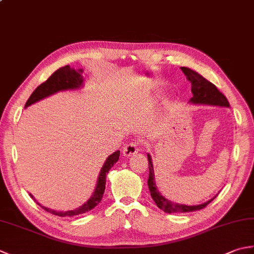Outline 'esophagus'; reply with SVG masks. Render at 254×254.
Returning <instances> with one entry per match:
<instances>
[{
    "instance_id": "1",
    "label": "esophagus",
    "mask_w": 254,
    "mask_h": 254,
    "mask_svg": "<svg viewBox=\"0 0 254 254\" xmlns=\"http://www.w3.org/2000/svg\"><path fill=\"white\" fill-rule=\"evenodd\" d=\"M137 152H138V145L136 142H131L127 144L122 150L124 157H130V156L135 155Z\"/></svg>"
}]
</instances>
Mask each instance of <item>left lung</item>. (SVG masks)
I'll return each instance as SVG.
<instances>
[{
  "label": "left lung",
  "mask_w": 254,
  "mask_h": 254,
  "mask_svg": "<svg viewBox=\"0 0 254 254\" xmlns=\"http://www.w3.org/2000/svg\"><path fill=\"white\" fill-rule=\"evenodd\" d=\"M182 72L186 74L188 80L191 82V91L193 97L190 99V102L193 105H207V106H218V107H229V102L227 98L220 93L217 89L216 86L205 79L202 75H199L193 69L189 67H181ZM148 158V168H149V177L147 180L148 189L150 192V196L153 197L156 205L163 209L165 213H188V212H194V210H198L204 208L206 205H208L213 199L216 197L208 199L207 202L198 204V205H185L179 204L176 202H171L168 198L163 196V194L159 192L155 182V174H154V167L152 161V156L147 154Z\"/></svg>",
  "instance_id": "left-lung-1"
}]
</instances>
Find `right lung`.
Here are the masks:
<instances>
[{
	"instance_id": "add662e5",
	"label": "right lung",
	"mask_w": 254,
	"mask_h": 254,
	"mask_svg": "<svg viewBox=\"0 0 254 254\" xmlns=\"http://www.w3.org/2000/svg\"><path fill=\"white\" fill-rule=\"evenodd\" d=\"M83 72H84L83 69H74L73 67H69L68 65L59 68L58 71L53 73L45 83H42L41 85L38 86V87L34 90V93L30 95L29 99L27 100L25 108L31 106L37 101L45 99L46 97H49L53 94L59 93V91L79 89L80 87H83L84 85L83 84L84 78L82 76ZM119 157H120V150H117V152L111 154L109 157L106 159L105 164L102 166V168L99 172V177H98V180H97V185H96L93 195H91L88 201L84 203L82 206H79L75 209H69V210H56V209L48 208L38 202L37 204L40 205V206L45 210H47V212H49L53 215H57V216H60V217H73V216H77V215H83L85 213L89 212V210L95 208L97 205L99 204L102 196H104L105 189H106V177L108 175V172H109V170L111 169V167H113V165H115L119 160ZM30 196L34 198V196H32L31 194Z\"/></svg>"
}]
</instances>
